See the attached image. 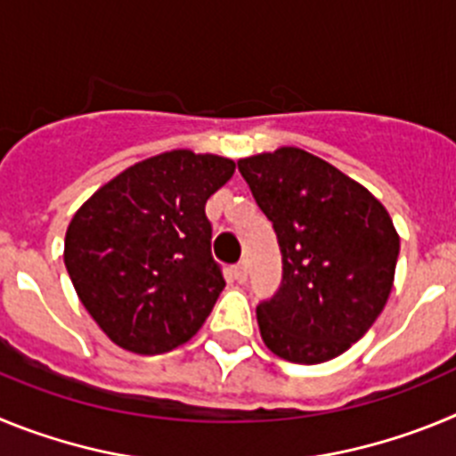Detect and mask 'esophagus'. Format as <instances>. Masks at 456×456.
<instances>
[{
    "label": "esophagus",
    "mask_w": 456,
    "mask_h": 456,
    "mask_svg": "<svg viewBox=\"0 0 456 456\" xmlns=\"http://www.w3.org/2000/svg\"><path fill=\"white\" fill-rule=\"evenodd\" d=\"M231 273H232V278H235L237 283H244V281H247V276H248L247 265H244V263H241V265H235V267L231 269Z\"/></svg>",
    "instance_id": "esophagus-1"
}]
</instances>
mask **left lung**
<instances>
[{"mask_svg": "<svg viewBox=\"0 0 456 456\" xmlns=\"http://www.w3.org/2000/svg\"><path fill=\"white\" fill-rule=\"evenodd\" d=\"M237 168L283 256L281 288L256 308L265 345L301 365L340 356L390 297L400 256L393 219L363 184L301 148L247 157Z\"/></svg>", "mask_w": 456, "mask_h": 456, "instance_id": "obj_1", "label": "left lung"}]
</instances>
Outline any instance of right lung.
Returning a JSON list of instances; mask_svg holds the SVG:
<instances>
[{"instance_id": "right-lung-1", "label": "right lung", "mask_w": 456, "mask_h": 456, "mask_svg": "<svg viewBox=\"0 0 456 456\" xmlns=\"http://www.w3.org/2000/svg\"><path fill=\"white\" fill-rule=\"evenodd\" d=\"M235 173L219 155L171 151L125 168L75 212L70 281L118 347L164 354L196 336L225 288L205 203Z\"/></svg>"}]
</instances>
